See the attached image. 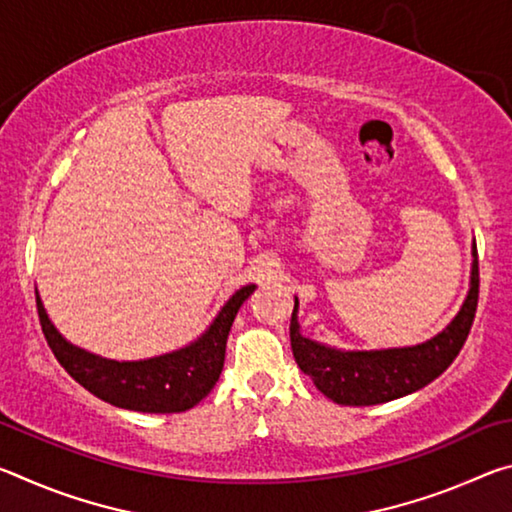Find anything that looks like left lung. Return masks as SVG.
Listing matches in <instances>:
<instances>
[{
    "instance_id": "obj_1",
    "label": "left lung",
    "mask_w": 512,
    "mask_h": 512,
    "mask_svg": "<svg viewBox=\"0 0 512 512\" xmlns=\"http://www.w3.org/2000/svg\"><path fill=\"white\" fill-rule=\"evenodd\" d=\"M470 291L458 314L443 332L429 341L386 350H339L302 336L298 298H293L291 350L298 368L314 381L320 393L343 406H372L420 391L452 366L470 334L479 302V259L472 246Z\"/></svg>"
}]
</instances>
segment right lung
Wrapping results in <instances>:
<instances>
[{
    "label": "right lung",
    "mask_w": 512,
    "mask_h": 512,
    "mask_svg": "<svg viewBox=\"0 0 512 512\" xmlns=\"http://www.w3.org/2000/svg\"><path fill=\"white\" fill-rule=\"evenodd\" d=\"M255 291L246 284L225 302L210 327L185 348L140 361L99 357L69 343L47 316L36 289L42 332L60 366L92 395L112 406L142 413H180L196 406L212 391L225 361V343L239 307Z\"/></svg>",
    "instance_id": "right-lung-1"
}]
</instances>
